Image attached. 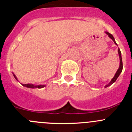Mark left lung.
<instances>
[{
	"instance_id": "left-lung-1",
	"label": "left lung",
	"mask_w": 132,
	"mask_h": 132,
	"mask_svg": "<svg viewBox=\"0 0 132 132\" xmlns=\"http://www.w3.org/2000/svg\"><path fill=\"white\" fill-rule=\"evenodd\" d=\"M106 34L107 35H108V37H109L111 39H112V40L114 42L115 44H116V45H117V43H116V40H115V39H114V38H113V35H112L111 34H110V33H108V32H107V31H106ZM118 53H119V59H120L119 68V69L117 70V72H116V75H115V76L113 77V79L111 80V81L110 82L108 83V84H106V85L105 86V88H106V87H108V86H109L112 85V84H113V82H116V80H117V78H118V77L119 76L120 73L122 72V57H121V51H120V49H118Z\"/></svg>"
}]
</instances>
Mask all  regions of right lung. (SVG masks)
I'll return each instance as SVG.
<instances>
[{
    "instance_id": "right-lung-1",
    "label": "right lung",
    "mask_w": 132,
    "mask_h": 132,
    "mask_svg": "<svg viewBox=\"0 0 132 132\" xmlns=\"http://www.w3.org/2000/svg\"><path fill=\"white\" fill-rule=\"evenodd\" d=\"M13 76H14V77L15 78V79H16V80H18L17 79H16V77L15 75V74H13ZM22 85L24 86L27 87V88H44V87H45V85L36 86V85H34V84H22Z\"/></svg>"
}]
</instances>
